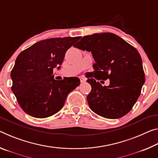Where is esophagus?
<instances>
[{
    "instance_id": "1",
    "label": "esophagus",
    "mask_w": 158,
    "mask_h": 158,
    "mask_svg": "<svg viewBox=\"0 0 158 158\" xmlns=\"http://www.w3.org/2000/svg\"><path fill=\"white\" fill-rule=\"evenodd\" d=\"M79 79H80V81H81V83H83V82L86 81V78H84L83 77H79Z\"/></svg>"
}]
</instances>
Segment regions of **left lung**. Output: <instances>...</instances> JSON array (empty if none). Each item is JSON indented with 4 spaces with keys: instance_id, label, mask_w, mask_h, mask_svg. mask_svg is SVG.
Segmentation results:
<instances>
[{
    "instance_id": "obj_1",
    "label": "left lung",
    "mask_w": 158,
    "mask_h": 158,
    "mask_svg": "<svg viewBox=\"0 0 158 158\" xmlns=\"http://www.w3.org/2000/svg\"><path fill=\"white\" fill-rule=\"evenodd\" d=\"M74 47L91 52L95 63L87 82L91 91L87 101L95 113L107 119H118L131 110L145 83L142 60L134 47L112 33L85 36ZM110 79L102 87L99 80Z\"/></svg>"
}]
</instances>
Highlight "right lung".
Returning <instances> with one entry per match:
<instances>
[{"instance_id": "1", "label": "right lung", "mask_w": 158, "mask_h": 158, "mask_svg": "<svg viewBox=\"0 0 158 158\" xmlns=\"http://www.w3.org/2000/svg\"><path fill=\"white\" fill-rule=\"evenodd\" d=\"M80 39L52 38L40 41L21 52L11 71L12 91L24 112L46 118L63 107L67 95L79 85L78 77L54 79L53 69H60L66 51Z\"/></svg>"}]
</instances>
